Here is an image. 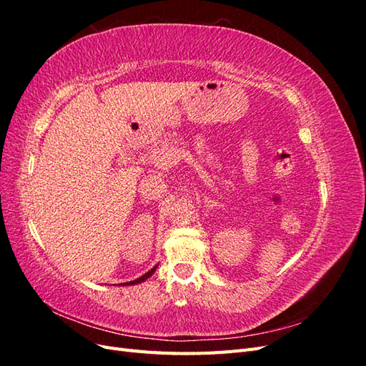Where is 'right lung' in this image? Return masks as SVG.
Instances as JSON below:
<instances>
[{
  "mask_svg": "<svg viewBox=\"0 0 366 366\" xmlns=\"http://www.w3.org/2000/svg\"><path fill=\"white\" fill-rule=\"evenodd\" d=\"M156 269H157V265L156 267H152L149 272H147L143 276H140V278H137V280H134V281H129V282H124V284H119V285H134V284H139V282H143V281H147L149 276H152V273L156 272Z\"/></svg>",
  "mask_w": 366,
  "mask_h": 366,
  "instance_id": "1",
  "label": "right lung"
}]
</instances>
